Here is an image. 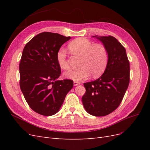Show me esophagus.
Returning a JSON list of instances; mask_svg holds the SVG:
<instances>
[{"label":"esophagus","mask_w":150,"mask_h":150,"mask_svg":"<svg viewBox=\"0 0 150 150\" xmlns=\"http://www.w3.org/2000/svg\"><path fill=\"white\" fill-rule=\"evenodd\" d=\"M80 84L79 82H78V81H74V86H78Z\"/></svg>","instance_id":"1"}]
</instances>
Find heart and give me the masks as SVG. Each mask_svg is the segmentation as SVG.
Returning a JSON list of instances; mask_svg holds the SVG:
<instances>
[{"label": "heart", "mask_w": 150, "mask_h": 150, "mask_svg": "<svg viewBox=\"0 0 150 150\" xmlns=\"http://www.w3.org/2000/svg\"><path fill=\"white\" fill-rule=\"evenodd\" d=\"M69 51L75 55L81 56L79 69L64 72L66 78L74 81L84 79L91 74L93 77L100 75L105 69L108 59V54L106 47L101 44H94L90 40L79 38L68 44ZM58 65L63 70H68L69 66L67 62L66 54L64 49H59L57 53Z\"/></svg>", "instance_id": "obj_1"}]
</instances>
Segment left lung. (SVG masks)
I'll list each match as a JSON object with an SVG mask.
<instances>
[{
    "instance_id": "obj_1",
    "label": "left lung",
    "mask_w": 150,
    "mask_h": 150,
    "mask_svg": "<svg viewBox=\"0 0 150 150\" xmlns=\"http://www.w3.org/2000/svg\"><path fill=\"white\" fill-rule=\"evenodd\" d=\"M106 47L108 61L103 75L84 83L82 101L86 111L95 116H104L120 106L129 83V62L125 48L111 35L98 37Z\"/></svg>"
}]
</instances>
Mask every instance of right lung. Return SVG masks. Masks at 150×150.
<instances>
[{
    "instance_id": "1",
    "label": "right lung",
    "mask_w": 150,
    "mask_h": 150,
    "mask_svg": "<svg viewBox=\"0 0 150 150\" xmlns=\"http://www.w3.org/2000/svg\"><path fill=\"white\" fill-rule=\"evenodd\" d=\"M71 37L44 32L25 46L19 64L20 88L30 108L43 116L59 110L73 87L71 79L57 80L61 73L57 53Z\"/></svg>"
}]
</instances>
